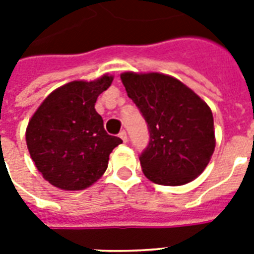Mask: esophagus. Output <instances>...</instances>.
I'll return each instance as SVG.
<instances>
[{
    "label": "esophagus",
    "instance_id": "34e87169",
    "mask_svg": "<svg viewBox=\"0 0 254 254\" xmlns=\"http://www.w3.org/2000/svg\"><path fill=\"white\" fill-rule=\"evenodd\" d=\"M119 137H120V138H121V139H123L124 142H127V131H125V130H121V131H120Z\"/></svg>",
    "mask_w": 254,
    "mask_h": 254
}]
</instances>
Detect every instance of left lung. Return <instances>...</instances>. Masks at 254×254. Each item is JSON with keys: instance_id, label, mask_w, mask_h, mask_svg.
Instances as JSON below:
<instances>
[{"instance_id": "obj_1", "label": "left lung", "mask_w": 254, "mask_h": 254, "mask_svg": "<svg viewBox=\"0 0 254 254\" xmlns=\"http://www.w3.org/2000/svg\"><path fill=\"white\" fill-rule=\"evenodd\" d=\"M121 81L149 127L150 139L139 155L146 178L158 185L181 186L200 175L215 150L208 105L163 73L124 72Z\"/></svg>"}]
</instances>
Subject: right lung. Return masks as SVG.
I'll return each instance as SVG.
<instances>
[{
  "label": "right lung",
  "mask_w": 254,
  "mask_h": 254,
  "mask_svg": "<svg viewBox=\"0 0 254 254\" xmlns=\"http://www.w3.org/2000/svg\"><path fill=\"white\" fill-rule=\"evenodd\" d=\"M113 77L71 81L50 93L26 129L38 171L58 189L84 190L105 173L109 154L123 139L104 129L95 103Z\"/></svg>",
  "instance_id": "add662e5"
}]
</instances>
